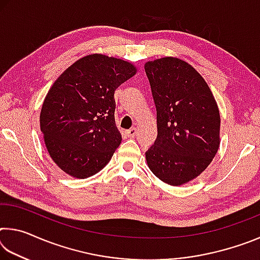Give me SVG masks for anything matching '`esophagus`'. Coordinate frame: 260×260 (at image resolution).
I'll return each mask as SVG.
<instances>
[{"mask_svg":"<svg viewBox=\"0 0 260 260\" xmlns=\"http://www.w3.org/2000/svg\"><path fill=\"white\" fill-rule=\"evenodd\" d=\"M136 132H138V131H136L135 127H132L131 129L126 131V135L128 136V138H134V136L136 135Z\"/></svg>","mask_w":260,"mask_h":260,"instance_id":"obj_1","label":"esophagus"}]
</instances>
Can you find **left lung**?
<instances>
[{"label":"left lung","mask_w":260,"mask_h":260,"mask_svg":"<svg viewBox=\"0 0 260 260\" xmlns=\"http://www.w3.org/2000/svg\"><path fill=\"white\" fill-rule=\"evenodd\" d=\"M157 111V139L146 152L151 172L171 186L203 172L218 151L220 114L208 83L174 57L144 65Z\"/></svg>","instance_id":"obj_1"}]
</instances>
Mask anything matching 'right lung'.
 <instances>
[{"label":"right lung","mask_w":260,"mask_h":260,"mask_svg":"<svg viewBox=\"0 0 260 260\" xmlns=\"http://www.w3.org/2000/svg\"><path fill=\"white\" fill-rule=\"evenodd\" d=\"M134 65L101 54L82 57L48 91L40 128L55 164L71 177L100 172L119 147L114 90L135 74Z\"/></svg>","instance_id":"obj_1"}]
</instances>
